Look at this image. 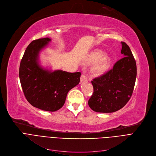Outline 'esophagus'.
<instances>
[{
	"label": "esophagus",
	"instance_id": "1",
	"mask_svg": "<svg viewBox=\"0 0 156 156\" xmlns=\"http://www.w3.org/2000/svg\"><path fill=\"white\" fill-rule=\"evenodd\" d=\"M86 80H87L86 76L84 74H82L81 76H80V81L81 82H84V81H86Z\"/></svg>",
	"mask_w": 156,
	"mask_h": 156
}]
</instances>
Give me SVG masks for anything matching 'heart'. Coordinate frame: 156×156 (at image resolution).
Wrapping results in <instances>:
<instances>
[{"label":"heart","mask_w":156,"mask_h":156,"mask_svg":"<svg viewBox=\"0 0 156 156\" xmlns=\"http://www.w3.org/2000/svg\"><path fill=\"white\" fill-rule=\"evenodd\" d=\"M105 55V51L96 50L91 52L86 58V62L88 65L96 63L91 69V73L94 76L103 75L110 67L112 62L111 57Z\"/></svg>","instance_id":"b5f03b06"}]
</instances>
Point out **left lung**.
Returning a JSON list of instances; mask_svg holds the SVG:
<instances>
[{
    "label": "left lung",
    "instance_id": "obj_1",
    "mask_svg": "<svg viewBox=\"0 0 156 156\" xmlns=\"http://www.w3.org/2000/svg\"><path fill=\"white\" fill-rule=\"evenodd\" d=\"M121 53L112 69L91 81L94 92L88 101L96 112L113 113L122 109L130 100L136 77V62L130 47L122 41Z\"/></svg>",
    "mask_w": 156,
    "mask_h": 156
}]
</instances>
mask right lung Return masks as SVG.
<instances>
[{
    "label": "right lung",
    "mask_w": 156,
    "mask_h": 156,
    "mask_svg": "<svg viewBox=\"0 0 156 156\" xmlns=\"http://www.w3.org/2000/svg\"><path fill=\"white\" fill-rule=\"evenodd\" d=\"M51 40L33 41L26 48L20 67V79L24 94L32 106L47 112L58 110L66 102L69 91L79 84L81 73L61 70L51 72L38 63L40 51Z\"/></svg>",
    "instance_id": "1"
}]
</instances>
